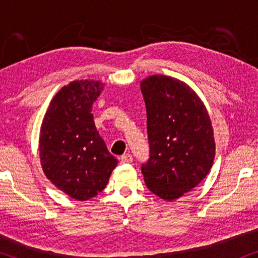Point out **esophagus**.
<instances>
[{"instance_id":"esophagus-1","label":"esophagus","mask_w":258,"mask_h":258,"mask_svg":"<svg viewBox=\"0 0 258 258\" xmlns=\"http://www.w3.org/2000/svg\"><path fill=\"white\" fill-rule=\"evenodd\" d=\"M119 162H121V164H129L133 162V156L130 154H125L123 155V156L119 157Z\"/></svg>"}]
</instances>
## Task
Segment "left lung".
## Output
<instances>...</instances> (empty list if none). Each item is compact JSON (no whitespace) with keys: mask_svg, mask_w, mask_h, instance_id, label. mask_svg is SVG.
Wrapping results in <instances>:
<instances>
[{"mask_svg":"<svg viewBox=\"0 0 258 258\" xmlns=\"http://www.w3.org/2000/svg\"><path fill=\"white\" fill-rule=\"evenodd\" d=\"M141 91L149 140V160L141 170L151 192L174 201L200 184L213 167V125L203 102L182 81L153 75L141 82Z\"/></svg>","mask_w":258,"mask_h":258,"instance_id":"8db88e82","label":"left lung"}]
</instances>
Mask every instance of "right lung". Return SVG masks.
Returning <instances> with one entry per match:
<instances>
[{
  "instance_id": "add662e5",
  "label": "right lung",
  "mask_w": 258,
  "mask_h": 258,
  "mask_svg": "<svg viewBox=\"0 0 258 258\" xmlns=\"http://www.w3.org/2000/svg\"><path fill=\"white\" fill-rule=\"evenodd\" d=\"M102 90L98 81H73L52 98L41 126L40 158L45 176L79 201L98 195L118 164L91 114Z\"/></svg>"
}]
</instances>
